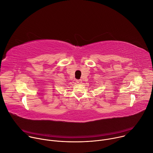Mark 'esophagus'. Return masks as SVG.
<instances>
[{"label": "esophagus", "mask_w": 153, "mask_h": 153, "mask_svg": "<svg viewBox=\"0 0 153 153\" xmlns=\"http://www.w3.org/2000/svg\"><path fill=\"white\" fill-rule=\"evenodd\" d=\"M77 82L78 83H81L82 82V80L79 79V80H77Z\"/></svg>", "instance_id": "esophagus-1"}]
</instances>
